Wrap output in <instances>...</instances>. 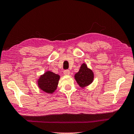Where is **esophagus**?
I'll use <instances>...</instances> for the list:
<instances>
[{
    "instance_id": "34e87169",
    "label": "esophagus",
    "mask_w": 134,
    "mask_h": 134,
    "mask_svg": "<svg viewBox=\"0 0 134 134\" xmlns=\"http://www.w3.org/2000/svg\"><path fill=\"white\" fill-rule=\"evenodd\" d=\"M64 74L65 75H68L70 74V70H65L64 71Z\"/></svg>"
}]
</instances>
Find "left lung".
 Segmentation results:
<instances>
[{
  "label": "left lung",
  "instance_id": "obj_1",
  "mask_svg": "<svg viewBox=\"0 0 134 134\" xmlns=\"http://www.w3.org/2000/svg\"><path fill=\"white\" fill-rule=\"evenodd\" d=\"M75 78L79 86L84 87L92 83L94 78V74L92 70L87 68L86 65L83 64L79 72L75 74Z\"/></svg>",
  "mask_w": 134,
  "mask_h": 134
}]
</instances>
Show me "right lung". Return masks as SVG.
Returning <instances> with one entry per match:
<instances>
[{"label": "right lung", "instance_id": "add662e5", "mask_svg": "<svg viewBox=\"0 0 134 134\" xmlns=\"http://www.w3.org/2000/svg\"><path fill=\"white\" fill-rule=\"evenodd\" d=\"M60 76L51 71H48L40 76L38 80L39 87L44 92L52 93L57 89Z\"/></svg>", "mask_w": 134, "mask_h": 134}]
</instances>
